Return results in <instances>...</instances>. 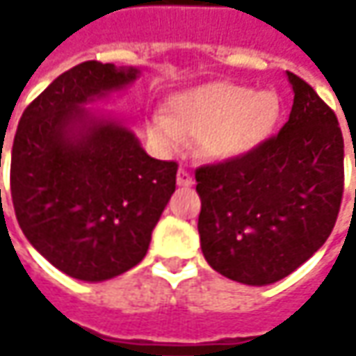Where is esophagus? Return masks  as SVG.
Returning a JSON list of instances; mask_svg holds the SVG:
<instances>
[{
    "label": "esophagus",
    "instance_id": "34e87169",
    "mask_svg": "<svg viewBox=\"0 0 356 356\" xmlns=\"http://www.w3.org/2000/svg\"><path fill=\"white\" fill-rule=\"evenodd\" d=\"M178 186H192L194 184V178H192V174L188 170H184V168H180L178 170Z\"/></svg>",
    "mask_w": 356,
    "mask_h": 356
}]
</instances>
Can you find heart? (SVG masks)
<instances>
[{
	"label": "heart",
	"instance_id": "obj_1",
	"mask_svg": "<svg viewBox=\"0 0 356 356\" xmlns=\"http://www.w3.org/2000/svg\"><path fill=\"white\" fill-rule=\"evenodd\" d=\"M280 101L273 92L241 85H210L172 97L166 115H154L148 136L164 150L178 148L184 136H198L206 154H243L273 130Z\"/></svg>",
	"mask_w": 356,
	"mask_h": 356
}]
</instances>
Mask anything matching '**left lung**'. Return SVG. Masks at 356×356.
<instances>
[{
	"instance_id": "obj_1",
	"label": "left lung",
	"mask_w": 356,
	"mask_h": 356,
	"mask_svg": "<svg viewBox=\"0 0 356 356\" xmlns=\"http://www.w3.org/2000/svg\"><path fill=\"white\" fill-rule=\"evenodd\" d=\"M287 76L295 99L280 132L196 168L202 253L218 273L245 285L275 283L305 264L331 236L343 200L339 120L309 83Z\"/></svg>"
}]
</instances>
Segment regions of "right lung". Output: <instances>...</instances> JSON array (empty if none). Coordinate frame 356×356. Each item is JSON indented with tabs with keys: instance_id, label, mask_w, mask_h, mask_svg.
<instances>
[{
	"instance_id": "1",
	"label": "right lung",
	"mask_w": 356,
	"mask_h": 356,
	"mask_svg": "<svg viewBox=\"0 0 356 356\" xmlns=\"http://www.w3.org/2000/svg\"><path fill=\"white\" fill-rule=\"evenodd\" d=\"M136 75L79 63L29 103L13 138L9 182L19 227L75 280H111L140 264L176 190L174 160L150 158L129 129L83 108Z\"/></svg>"
}]
</instances>
